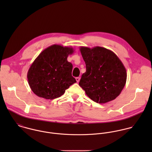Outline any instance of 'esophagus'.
Instances as JSON below:
<instances>
[{"label":"esophagus","instance_id":"1","mask_svg":"<svg viewBox=\"0 0 152 152\" xmlns=\"http://www.w3.org/2000/svg\"><path fill=\"white\" fill-rule=\"evenodd\" d=\"M75 80H76V81H77V82L78 83V82L80 81V77H77V78H75Z\"/></svg>","mask_w":152,"mask_h":152}]
</instances>
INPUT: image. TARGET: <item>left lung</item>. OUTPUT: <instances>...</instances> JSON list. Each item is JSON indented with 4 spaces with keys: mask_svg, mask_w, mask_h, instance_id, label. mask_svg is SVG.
<instances>
[{
    "mask_svg": "<svg viewBox=\"0 0 152 152\" xmlns=\"http://www.w3.org/2000/svg\"><path fill=\"white\" fill-rule=\"evenodd\" d=\"M80 50L86 65L80 86L96 103L114 100L126 82V70L122 61L113 51L102 47H81Z\"/></svg>",
    "mask_w": 152,
    "mask_h": 152,
    "instance_id": "left-lung-1",
    "label": "left lung"
}]
</instances>
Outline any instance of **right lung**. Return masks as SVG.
<instances>
[{"instance_id":"obj_1","label":"right lung","mask_w":152,"mask_h":152,"mask_svg":"<svg viewBox=\"0 0 152 152\" xmlns=\"http://www.w3.org/2000/svg\"><path fill=\"white\" fill-rule=\"evenodd\" d=\"M74 53L72 47L54 44L38 56L27 72L32 91L38 96L53 99L61 96L70 86L77 83L72 76V65L67 61Z\"/></svg>"}]
</instances>
